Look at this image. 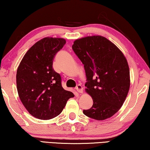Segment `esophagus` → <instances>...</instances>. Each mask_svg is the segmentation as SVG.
<instances>
[{
  "instance_id": "34e87169",
  "label": "esophagus",
  "mask_w": 150,
  "mask_h": 150,
  "mask_svg": "<svg viewBox=\"0 0 150 150\" xmlns=\"http://www.w3.org/2000/svg\"><path fill=\"white\" fill-rule=\"evenodd\" d=\"M76 91H77L79 93H82V92H83V88H82V86L80 84L77 85L76 88Z\"/></svg>"
}]
</instances>
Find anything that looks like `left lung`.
<instances>
[{"mask_svg": "<svg viewBox=\"0 0 150 150\" xmlns=\"http://www.w3.org/2000/svg\"><path fill=\"white\" fill-rule=\"evenodd\" d=\"M72 47L84 64L86 92L93 100L91 109L83 112L96 120L109 118L120 109L129 89L125 57L111 41L99 35L76 40Z\"/></svg>", "mask_w": 150, "mask_h": 150, "instance_id": "1", "label": "left lung"}]
</instances>
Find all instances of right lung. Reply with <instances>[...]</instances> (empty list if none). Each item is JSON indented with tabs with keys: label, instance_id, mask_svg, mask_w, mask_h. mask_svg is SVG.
Masks as SVG:
<instances>
[{
	"label": "right lung",
	"instance_id": "obj_1",
	"mask_svg": "<svg viewBox=\"0 0 150 150\" xmlns=\"http://www.w3.org/2000/svg\"><path fill=\"white\" fill-rule=\"evenodd\" d=\"M66 44L62 38H45L35 43L22 59L17 72L19 98L36 118L48 120L60 114L74 96L62 86V78L53 68V59Z\"/></svg>",
	"mask_w": 150,
	"mask_h": 150
}]
</instances>
